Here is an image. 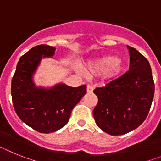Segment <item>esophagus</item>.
Listing matches in <instances>:
<instances>
[{"label": "esophagus", "instance_id": "1", "mask_svg": "<svg viewBox=\"0 0 161 161\" xmlns=\"http://www.w3.org/2000/svg\"><path fill=\"white\" fill-rule=\"evenodd\" d=\"M93 88L91 86V85H87V93H93Z\"/></svg>", "mask_w": 161, "mask_h": 161}]
</instances>
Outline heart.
<instances>
[{
    "label": "heart",
    "instance_id": "obj_1",
    "mask_svg": "<svg viewBox=\"0 0 161 161\" xmlns=\"http://www.w3.org/2000/svg\"><path fill=\"white\" fill-rule=\"evenodd\" d=\"M124 68L125 64L121 58L106 55L89 62L85 67V71L89 76L102 75L104 79L112 80L119 76Z\"/></svg>",
    "mask_w": 161,
    "mask_h": 161
}]
</instances>
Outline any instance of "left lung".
Listing matches in <instances>:
<instances>
[{
	"instance_id": "8db88e82",
	"label": "left lung",
	"mask_w": 161,
	"mask_h": 161,
	"mask_svg": "<svg viewBox=\"0 0 161 161\" xmlns=\"http://www.w3.org/2000/svg\"><path fill=\"white\" fill-rule=\"evenodd\" d=\"M130 70L97 88L98 103L93 117L99 128L111 136L128 133L147 118L154 97V81L150 64L137 50L126 46Z\"/></svg>"
}]
</instances>
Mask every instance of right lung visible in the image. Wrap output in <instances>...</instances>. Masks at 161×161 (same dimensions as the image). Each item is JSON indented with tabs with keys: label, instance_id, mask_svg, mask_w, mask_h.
I'll return each instance as SVG.
<instances>
[{
	"label": "right lung",
	"instance_id": "right-lung-1",
	"mask_svg": "<svg viewBox=\"0 0 161 161\" xmlns=\"http://www.w3.org/2000/svg\"><path fill=\"white\" fill-rule=\"evenodd\" d=\"M55 47H34L20 58L11 84L13 104L24 123L40 133H51L68 123L72 109L86 94V85L71 87L64 83L38 86L34 76L42 59L53 58Z\"/></svg>",
	"mask_w": 161,
	"mask_h": 161
}]
</instances>
